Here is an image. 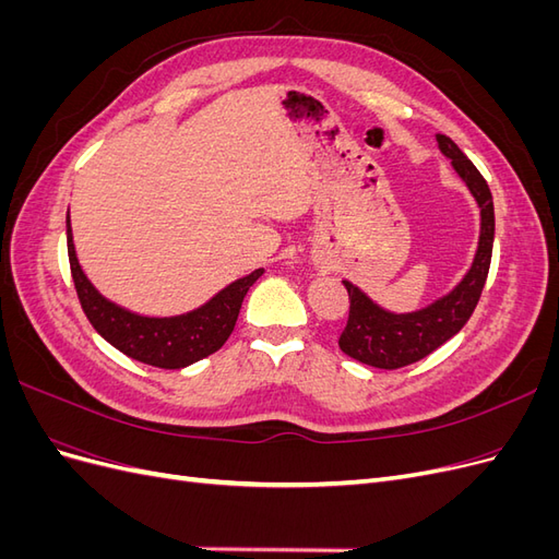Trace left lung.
<instances>
[{"mask_svg": "<svg viewBox=\"0 0 559 559\" xmlns=\"http://www.w3.org/2000/svg\"><path fill=\"white\" fill-rule=\"evenodd\" d=\"M436 140L438 148L452 160L456 175L466 181L468 191L480 207V242L476 259H473L464 280L448 296L408 314L386 312L352 282H343L349 296V317L347 326L337 337V345L347 357L366 366L396 370L429 357L433 349L464 329L468 317L478 306L489 273L495 242L492 193H489V186L478 173V167L464 156L460 146L445 134H436Z\"/></svg>", "mask_w": 559, "mask_h": 559, "instance_id": "obj_1", "label": "left lung"}]
</instances>
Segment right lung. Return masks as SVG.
Returning <instances> with one entry per match:
<instances>
[{
  "instance_id": "1",
  "label": "right lung",
  "mask_w": 559,
  "mask_h": 559,
  "mask_svg": "<svg viewBox=\"0 0 559 559\" xmlns=\"http://www.w3.org/2000/svg\"><path fill=\"white\" fill-rule=\"evenodd\" d=\"M67 253L74 289L93 329L126 357L156 368H186L222 349L238 321L249 286L263 275V267L235 280L205 306L179 317H142L103 298L79 265L70 216H67Z\"/></svg>"
}]
</instances>
